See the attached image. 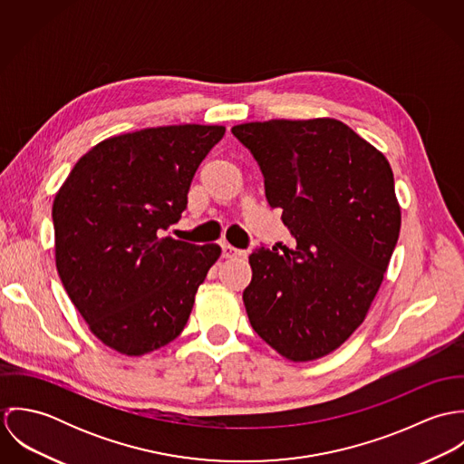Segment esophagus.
<instances>
[{
	"label": "esophagus",
	"instance_id": "obj_1",
	"mask_svg": "<svg viewBox=\"0 0 464 464\" xmlns=\"http://www.w3.org/2000/svg\"><path fill=\"white\" fill-rule=\"evenodd\" d=\"M221 256L225 259H236V257H246L245 250H237L232 245H221Z\"/></svg>",
	"mask_w": 464,
	"mask_h": 464
}]
</instances>
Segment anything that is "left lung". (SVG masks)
<instances>
[{
    "mask_svg": "<svg viewBox=\"0 0 464 464\" xmlns=\"http://www.w3.org/2000/svg\"><path fill=\"white\" fill-rule=\"evenodd\" d=\"M232 133L265 177L293 248H257L243 293L248 320L295 362L339 348L364 322L400 234L386 157L332 118L245 123Z\"/></svg>",
    "mask_w": 464,
    "mask_h": 464,
    "instance_id": "8db88e82",
    "label": "left lung"
}]
</instances>
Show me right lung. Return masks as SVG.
<instances>
[{
  "instance_id": "right-lung-1",
  "label": "right lung",
  "mask_w": 464,
  "mask_h": 464,
  "mask_svg": "<svg viewBox=\"0 0 464 464\" xmlns=\"http://www.w3.org/2000/svg\"><path fill=\"white\" fill-rule=\"evenodd\" d=\"M218 125H171L109 137L71 169L53 201L55 261L91 332L125 355L184 331L218 245L166 237L188 207Z\"/></svg>"
}]
</instances>
